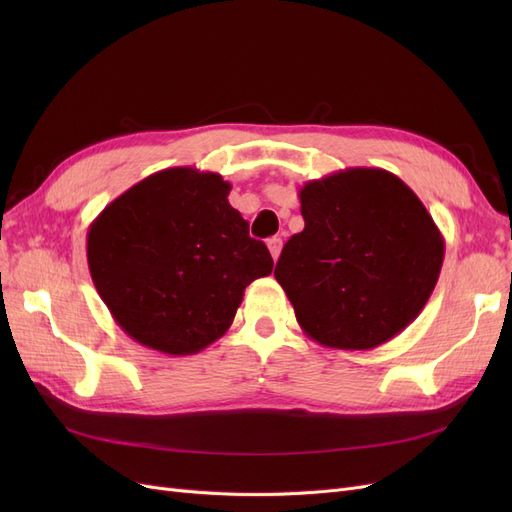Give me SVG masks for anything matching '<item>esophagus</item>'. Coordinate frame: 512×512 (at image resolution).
Here are the masks:
<instances>
[{"label": "esophagus", "mask_w": 512, "mask_h": 512, "mask_svg": "<svg viewBox=\"0 0 512 512\" xmlns=\"http://www.w3.org/2000/svg\"><path fill=\"white\" fill-rule=\"evenodd\" d=\"M267 245H269V252H271L273 260L280 258V252H282V239H280V237H271V239L267 241Z\"/></svg>", "instance_id": "esophagus-1"}]
</instances>
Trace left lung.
Segmentation results:
<instances>
[{"mask_svg": "<svg viewBox=\"0 0 512 512\" xmlns=\"http://www.w3.org/2000/svg\"><path fill=\"white\" fill-rule=\"evenodd\" d=\"M305 228L277 260L307 337L337 350H371L404 331L436 288L444 239L408 185L382 168H346L307 181Z\"/></svg>", "mask_w": 512, "mask_h": 512, "instance_id": "obj_1", "label": "left lung"}]
</instances>
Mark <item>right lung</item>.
Instances as JSON below:
<instances>
[{
  "label": "right lung",
  "mask_w": 512,
  "mask_h": 512,
  "mask_svg": "<svg viewBox=\"0 0 512 512\" xmlns=\"http://www.w3.org/2000/svg\"><path fill=\"white\" fill-rule=\"evenodd\" d=\"M230 183L190 166L138 181L87 230V265L134 342L196 354L235 320L243 290L271 275L267 245L228 203Z\"/></svg>",
  "instance_id": "add662e5"
}]
</instances>
